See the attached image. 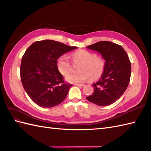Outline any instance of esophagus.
Masks as SVG:
<instances>
[{
    "mask_svg": "<svg viewBox=\"0 0 151 151\" xmlns=\"http://www.w3.org/2000/svg\"><path fill=\"white\" fill-rule=\"evenodd\" d=\"M74 85L75 86H79V87H83V86H84V84H75Z\"/></svg>",
    "mask_w": 151,
    "mask_h": 151,
    "instance_id": "1",
    "label": "esophagus"
}]
</instances>
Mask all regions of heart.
I'll list each match as a JSON object with an SVG mask.
<instances>
[{"mask_svg":"<svg viewBox=\"0 0 151 151\" xmlns=\"http://www.w3.org/2000/svg\"><path fill=\"white\" fill-rule=\"evenodd\" d=\"M72 61L79 63L77 67L78 71L66 76L65 80L70 83H82L89 78L96 81L101 76L104 70L105 63L97 55L87 50H78L72 55ZM58 70L63 76L69 74L72 69L71 63L67 55H63L57 62Z\"/></svg>","mask_w":151,"mask_h":151,"instance_id":"b5f03b06","label":"heart"}]
</instances>
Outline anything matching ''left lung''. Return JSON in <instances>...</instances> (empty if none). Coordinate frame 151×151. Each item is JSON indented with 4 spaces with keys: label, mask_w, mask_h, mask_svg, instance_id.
Masks as SVG:
<instances>
[{
    "label": "left lung",
    "mask_w": 151,
    "mask_h": 151,
    "mask_svg": "<svg viewBox=\"0 0 151 151\" xmlns=\"http://www.w3.org/2000/svg\"><path fill=\"white\" fill-rule=\"evenodd\" d=\"M86 48L98 52L105 60L103 74L93 84L94 93L86 98L98 106H109L122 96L129 86L131 75L129 58L122 46L110 42H97Z\"/></svg>",
    "instance_id": "1"
}]
</instances>
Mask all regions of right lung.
<instances>
[{
    "label": "right lung",
    "instance_id": "add662e5",
    "mask_svg": "<svg viewBox=\"0 0 151 151\" xmlns=\"http://www.w3.org/2000/svg\"><path fill=\"white\" fill-rule=\"evenodd\" d=\"M76 48L45 40L26 50L21 60V79L26 93L40 107L57 106L67 97L72 84L64 83L57 62L62 55Z\"/></svg>",
    "mask_w": 151,
    "mask_h": 151
}]
</instances>
